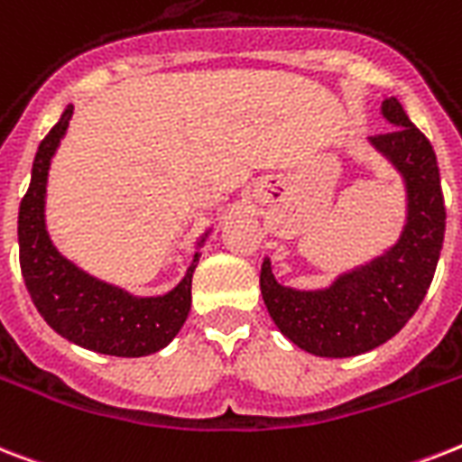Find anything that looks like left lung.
Listing matches in <instances>:
<instances>
[{
  "label": "left lung",
  "instance_id": "obj_1",
  "mask_svg": "<svg viewBox=\"0 0 462 462\" xmlns=\"http://www.w3.org/2000/svg\"><path fill=\"white\" fill-rule=\"evenodd\" d=\"M382 116L393 130L367 142L403 180L406 223L399 239L320 290L284 287L273 275L268 256L261 265V294L277 329L322 358L367 354L401 332L432 284L444 244L437 153L396 97H384Z\"/></svg>",
  "mask_w": 462,
  "mask_h": 462
}]
</instances>
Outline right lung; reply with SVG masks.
Wrapping results in <instances>:
<instances>
[{
  "label": "right lung",
  "instance_id": "1",
  "mask_svg": "<svg viewBox=\"0 0 462 462\" xmlns=\"http://www.w3.org/2000/svg\"><path fill=\"white\" fill-rule=\"evenodd\" d=\"M70 118L73 104H69L59 123L40 142L30 187L18 208V249L25 287L44 322L63 339L121 358L156 354L175 339L189 316L192 275L201 256L199 249L211 235V227L197 239V251L185 277L166 294L134 296L89 275L63 256L47 230V182L51 159L69 133Z\"/></svg>",
  "mask_w": 462,
  "mask_h": 462
}]
</instances>
